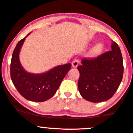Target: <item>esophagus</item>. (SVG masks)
Returning <instances> with one entry per match:
<instances>
[{"instance_id": "1", "label": "esophagus", "mask_w": 133, "mask_h": 133, "mask_svg": "<svg viewBox=\"0 0 133 133\" xmlns=\"http://www.w3.org/2000/svg\"><path fill=\"white\" fill-rule=\"evenodd\" d=\"M79 60L77 59H74L72 62V63H71L73 68H76V67L79 65Z\"/></svg>"}]
</instances>
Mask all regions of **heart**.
I'll list each match as a JSON object with an SVG mask.
<instances>
[{"label": "heart", "mask_w": 133, "mask_h": 133, "mask_svg": "<svg viewBox=\"0 0 133 133\" xmlns=\"http://www.w3.org/2000/svg\"><path fill=\"white\" fill-rule=\"evenodd\" d=\"M103 46L102 44H97L92 49L91 54L93 56H97V55L101 53V51L103 50Z\"/></svg>", "instance_id": "b5f03b06"}]
</instances>
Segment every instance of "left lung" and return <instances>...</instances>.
I'll return each mask as SVG.
<instances>
[{
	"mask_svg": "<svg viewBox=\"0 0 133 133\" xmlns=\"http://www.w3.org/2000/svg\"><path fill=\"white\" fill-rule=\"evenodd\" d=\"M111 51L95 58H83L79 71L78 89L85 99L93 103L107 101L113 96L123 79V62L118 44L113 42Z\"/></svg>",
	"mask_w": 133,
	"mask_h": 133,
	"instance_id": "left-lung-1",
	"label": "left lung"
}]
</instances>
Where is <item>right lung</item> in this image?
Masks as SVG:
<instances>
[{
  "mask_svg": "<svg viewBox=\"0 0 133 133\" xmlns=\"http://www.w3.org/2000/svg\"><path fill=\"white\" fill-rule=\"evenodd\" d=\"M25 38L18 42L12 53L10 77L20 95L29 101L43 102L54 95L61 82L71 68V64L57 66L42 74L27 73L19 60V52Z\"/></svg>",
  "mask_w": 133,
  "mask_h": 133,
  "instance_id": "1",
  "label": "right lung"
}]
</instances>
